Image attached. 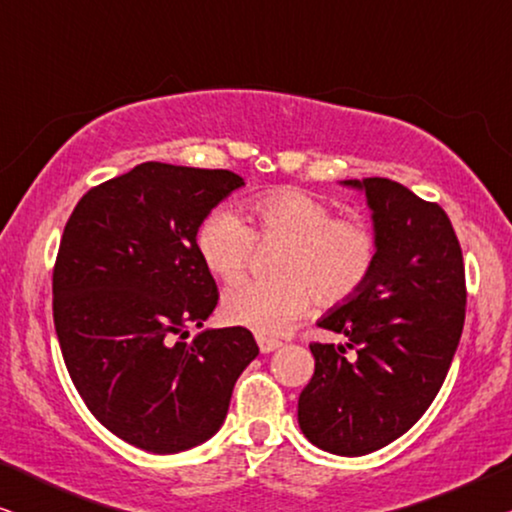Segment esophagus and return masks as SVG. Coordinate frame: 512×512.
<instances>
[{
  "instance_id": "obj_1",
  "label": "esophagus",
  "mask_w": 512,
  "mask_h": 512,
  "mask_svg": "<svg viewBox=\"0 0 512 512\" xmlns=\"http://www.w3.org/2000/svg\"><path fill=\"white\" fill-rule=\"evenodd\" d=\"M258 347H261L263 354H270V352H275V349L282 347V342L272 340V338H263L261 335V338H258Z\"/></svg>"
}]
</instances>
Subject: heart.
I'll list each match as a JSON object with an SVG mask.
<instances>
[{"mask_svg": "<svg viewBox=\"0 0 512 512\" xmlns=\"http://www.w3.org/2000/svg\"><path fill=\"white\" fill-rule=\"evenodd\" d=\"M247 221L233 209H214L195 230L207 270L223 282L242 277L256 242L277 244L275 279H244L223 296L230 324L277 335L310 310L354 300L380 263V237L366 219L335 216L333 207L300 188L279 186L244 202Z\"/></svg>", "mask_w": 512, "mask_h": 512, "instance_id": "b5f03b06", "label": "heart"}]
</instances>
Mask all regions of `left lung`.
I'll use <instances>...</instances> for the list:
<instances>
[{
  "mask_svg": "<svg viewBox=\"0 0 512 512\" xmlns=\"http://www.w3.org/2000/svg\"><path fill=\"white\" fill-rule=\"evenodd\" d=\"M366 188L380 263L354 300L319 321L356 349L310 342L314 373L298 398L310 443L361 457L403 436L443 387L466 319V272L450 216L398 181Z\"/></svg>",
  "mask_w": 512,
  "mask_h": 512,
  "instance_id": "1",
  "label": "left lung"
}]
</instances>
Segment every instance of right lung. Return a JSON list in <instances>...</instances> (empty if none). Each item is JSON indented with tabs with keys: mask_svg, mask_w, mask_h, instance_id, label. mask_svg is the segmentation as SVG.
I'll use <instances>...</instances> for the list:
<instances>
[{
	"mask_svg": "<svg viewBox=\"0 0 512 512\" xmlns=\"http://www.w3.org/2000/svg\"><path fill=\"white\" fill-rule=\"evenodd\" d=\"M242 184L230 170L149 160L90 188L67 219L53 265L62 359L97 422L146 452L214 436L258 354L242 326L186 342L219 303L195 230Z\"/></svg>",
	"mask_w": 512,
	"mask_h": 512,
	"instance_id": "obj_1",
	"label": "right lung"
}]
</instances>
